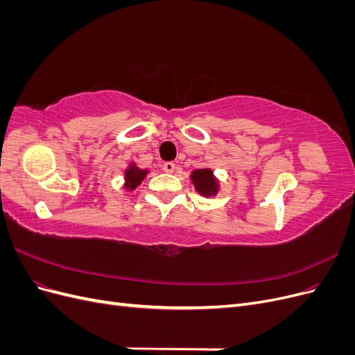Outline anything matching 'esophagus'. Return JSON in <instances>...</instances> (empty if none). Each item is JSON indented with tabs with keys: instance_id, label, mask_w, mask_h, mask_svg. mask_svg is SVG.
<instances>
[{
	"instance_id": "1",
	"label": "esophagus",
	"mask_w": 355,
	"mask_h": 355,
	"mask_svg": "<svg viewBox=\"0 0 355 355\" xmlns=\"http://www.w3.org/2000/svg\"><path fill=\"white\" fill-rule=\"evenodd\" d=\"M163 171H166V173H173L175 170V163H171V161H166V163L163 164Z\"/></svg>"
}]
</instances>
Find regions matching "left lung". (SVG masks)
<instances>
[{
  "label": "left lung",
  "mask_w": 355,
  "mask_h": 355,
  "mask_svg": "<svg viewBox=\"0 0 355 355\" xmlns=\"http://www.w3.org/2000/svg\"><path fill=\"white\" fill-rule=\"evenodd\" d=\"M191 179L196 189L202 196L210 197L218 192V184L216 180H214L213 171L210 168H198L196 171H192Z\"/></svg>",
  "instance_id": "left-lung-1"
}]
</instances>
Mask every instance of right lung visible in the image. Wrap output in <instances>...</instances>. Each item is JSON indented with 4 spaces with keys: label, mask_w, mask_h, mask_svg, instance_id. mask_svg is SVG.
I'll return each instance as SVG.
<instances>
[{
    "label": "right lung",
    "mask_w": 355,
    "mask_h": 355,
    "mask_svg": "<svg viewBox=\"0 0 355 355\" xmlns=\"http://www.w3.org/2000/svg\"><path fill=\"white\" fill-rule=\"evenodd\" d=\"M146 175V170L137 168L135 164L125 170V188L127 189H135L139 184H141L142 179Z\"/></svg>",
    "instance_id": "1"
}]
</instances>
